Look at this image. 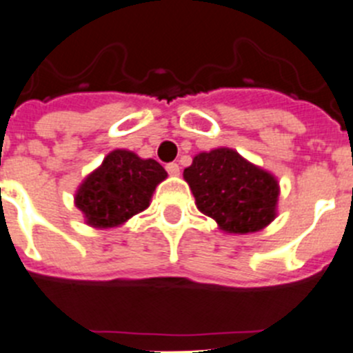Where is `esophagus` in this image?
Segmentation results:
<instances>
[{
    "instance_id": "obj_1",
    "label": "esophagus",
    "mask_w": 353,
    "mask_h": 353,
    "mask_svg": "<svg viewBox=\"0 0 353 353\" xmlns=\"http://www.w3.org/2000/svg\"><path fill=\"white\" fill-rule=\"evenodd\" d=\"M167 172L170 174V176H179V165H177L176 162H172V163H167Z\"/></svg>"
}]
</instances>
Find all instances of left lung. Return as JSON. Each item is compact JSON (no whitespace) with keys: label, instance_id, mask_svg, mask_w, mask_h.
Here are the masks:
<instances>
[{"label":"left lung","instance_id":"8db88e82","mask_svg":"<svg viewBox=\"0 0 353 353\" xmlns=\"http://www.w3.org/2000/svg\"><path fill=\"white\" fill-rule=\"evenodd\" d=\"M183 177L198 210L229 234L262 231L278 215V177L232 148L198 153Z\"/></svg>","mask_w":353,"mask_h":353}]
</instances>
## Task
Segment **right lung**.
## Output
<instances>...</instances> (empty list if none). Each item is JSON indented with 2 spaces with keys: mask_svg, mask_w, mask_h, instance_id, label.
Instances as JSON below:
<instances>
[{
  "mask_svg": "<svg viewBox=\"0 0 353 353\" xmlns=\"http://www.w3.org/2000/svg\"><path fill=\"white\" fill-rule=\"evenodd\" d=\"M163 179L167 172L157 160L114 150L79 184L74 203L91 228H119L150 207L153 191Z\"/></svg>",
  "mask_w": 353,
  "mask_h": 353,
  "instance_id": "obj_1",
  "label": "right lung"
}]
</instances>
